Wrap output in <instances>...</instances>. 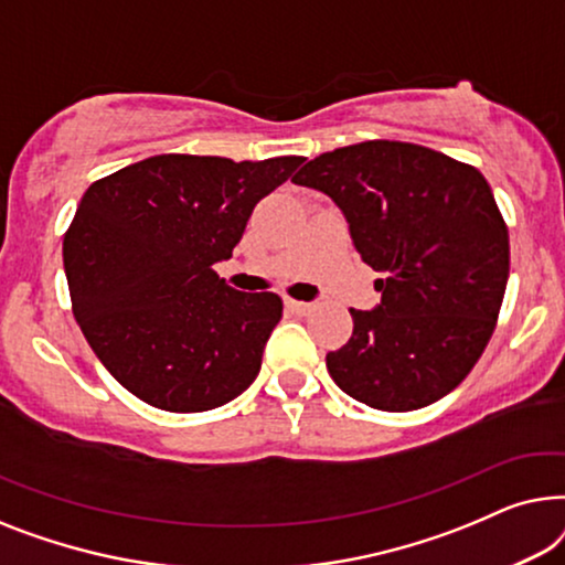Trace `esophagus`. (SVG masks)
I'll return each instance as SVG.
<instances>
[{"mask_svg": "<svg viewBox=\"0 0 565 565\" xmlns=\"http://www.w3.org/2000/svg\"><path fill=\"white\" fill-rule=\"evenodd\" d=\"M286 309L294 315H309L312 312V305H307V301H297V299H286Z\"/></svg>", "mask_w": 565, "mask_h": 565, "instance_id": "obj_1", "label": "esophagus"}]
</instances>
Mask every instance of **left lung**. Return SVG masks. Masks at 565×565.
<instances>
[{"label": "left lung", "mask_w": 565, "mask_h": 565, "mask_svg": "<svg viewBox=\"0 0 565 565\" xmlns=\"http://www.w3.org/2000/svg\"><path fill=\"white\" fill-rule=\"evenodd\" d=\"M294 184L343 210L381 305L351 309L328 353L348 396L384 412L443 399L481 359L510 276V230L479 169L399 140H365L309 161Z\"/></svg>", "instance_id": "left-lung-1"}]
</instances>
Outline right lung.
<instances>
[{"mask_svg": "<svg viewBox=\"0 0 565 565\" xmlns=\"http://www.w3.org/2000/svg\"><path fill=\"white\" fill-rule=\"evenodd\" d=\"M301 163L163 153L86 189L63 235L71 309L127 392L166 412H206L253 384L281 297L237 291L212 266Z\"/></svg>", "mask_w": 565, "mask_h": 565, "instance_id": "right-lung-1", "label": "right lung"}]
</instances>
